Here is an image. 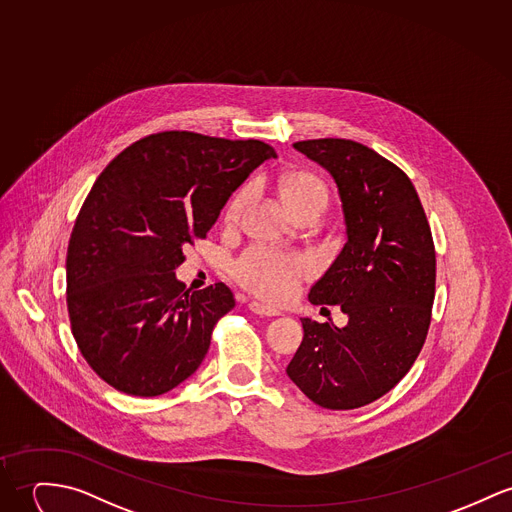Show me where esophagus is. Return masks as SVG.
I'll return each instance as SVG.
<instances>
[{"label":"esophagus","instance_id":"esophagus-1","mask_svg":"<svg viewBox=\"0 0 512 512\" xmlns=\"http://www.w3.org/2000/svg\"><path fill=\"white\" fill-rule=\"evenodd\" d=\"M249 310H251L253 314L261 315V317H275V315H280V312H278L276 308H271V306H267V304H263V302H249Z\"/></svg>","mask_w":512,"mask_h":512}]
</instances>
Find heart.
<instances>
[{"label": "heart", "mask_w": 512, "mask_h": 512, "mask_svg": "<svg viewBox=\"0 0 512 512\" xmlns=\"http://www.w3.org/2000/svg\"><path fill=\"white\" fill-rule=\"evenodd\" d=\"M278 195L286 208L298 216L306 210H315L317 214L327 204V187L325 183L310 171H288L278 177ZM249 198V189L237 191L226 206L224 222L228 226L236 224L241 210ZM312 273V265L302 255L280 253L265 247H253L245 251L234 265V276L237 282L249 292L282 302L288 300L298 284Z\"/></svg>", "instance_id": "heart-1"}]
</instances>
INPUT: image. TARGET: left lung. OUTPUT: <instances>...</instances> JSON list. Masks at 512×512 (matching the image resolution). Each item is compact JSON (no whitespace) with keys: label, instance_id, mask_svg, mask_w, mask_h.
Wrapping results in <instances>:
<instances>
[{"label":"left lung","instance_id":"8db88e82","mask_svg":"<svg viewBox=\"0 0 512 512\" xmlns=\"http://www.w3.org/2000/svg\"><path fill=\"white\" fill-rule=\"evenodd\" d=\"M292 146L339 187L347 243L312 286L310 302L339 306L349 323L304 317V341L286 374L317 405L356 409L395 388L425 345L436 282L433 234L411 179L390 159L343 138Z\"/></svg>","mask_w":512,"mask_h":512}]
</instances>
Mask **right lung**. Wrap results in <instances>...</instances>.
I'll return each instance as SVG.
<instances>
[{"mask_svg":"<svg viewBox=\"0 0 512 512\" xmlns=\"http://www.w3.org/2000/svg\"><path fill=\"white\" fill-rule=\"evenodd\" d=\"M271 158L261 140L167 130L130 144L97 177L70 236L66 302L79 353L109 386L154 397L200 366L236 300L224 282L191 292L173 271Z\"/></svg>","mask_w":512,"mask_h":512,"instance_id":"obj_1","label":"right lung"}]
</instances>
